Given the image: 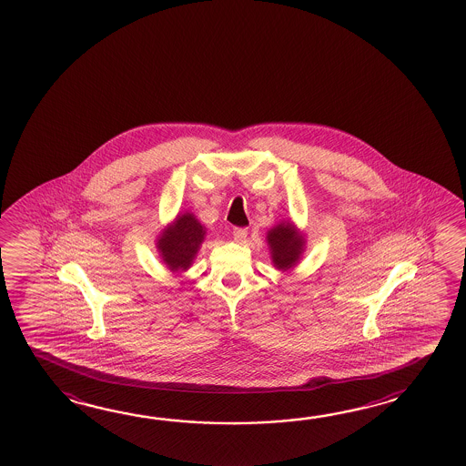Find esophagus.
Instances as JSON below:
<instances>
[{
	"label": "esophagus",
	"instance_id": "esophagus-1",
	"mask_svg": "<svg viewBox=\"0 0 466 466\" xmlns=\"http://www.w3.org/2000/svg\"><path fill=\"white\" fill-rule=\"evenodd\" d=\"M248 235V228H233V238L237 241H243Z\"/></svg>",
	"mask_w": 466,
	"mask_h": 466
}]
</instances>
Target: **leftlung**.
<instances>
[{
	"instance_id": "left-lung-1",
	"label": "left lung",
	"mask_w": 466,
	"mask_h": 466,
	"mask_svg": "<svg viewBox=\"0 0 466 466\" xmlns=\"http://www.w3.org/2000/svg\"><path fill=\"white\" fill-rule=\"evenodd\" d=\"M303 238L298 237L291 225H278L268 233V245L271 248L273 263L279 269L293 267L303 251Z\"/></svg>"
}]
</instances>
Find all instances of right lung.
<instances>
[{
	"label": "right lung",
	"instance_id": "right-lung-1",
	"mask_svg": "<svg viewBox=\"0 0 466 466\" xmlns=\"http://www.w3.org/2000/svg\"><path fill=\"white\" fill-rule=\"evenodd\" d=\"M205 238V227L193 215H181L159 238L158 248L169 269H188Z\"/></svg>",
	"mask_w": 466,
	"mask_h": 466
}]
</instances>
